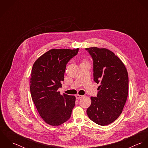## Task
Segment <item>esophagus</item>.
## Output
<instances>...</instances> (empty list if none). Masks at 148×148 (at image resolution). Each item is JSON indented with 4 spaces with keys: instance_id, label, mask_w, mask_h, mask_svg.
<instances>
[{
    "instance_id": "obj_1",
    "label": "esophagus",
    "mask_w": 148,
    "mask_h": 148,
    "mask_svg": "<svg viewBox=\"0 0 148 148\" xmlns=\"http://www.w3.org/2000/svg\"><path fill=\"white\" fill-rule=\"evenodd\" d=\"M83 97V96H82V95H77L76 96V98L77 99H81V98H82Z\"/></svg>"
}]
</instances>
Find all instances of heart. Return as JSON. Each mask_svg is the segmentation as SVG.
I'll list each match as a JSON object with an SVG mask.
<instances>
[{"mask_svg":"<svg viewBox=\"0 0 148 148\" xmlns=\"http://www.w3.org/2000/svg\"><path fill=\"white\" fill-rule=\"evenodd\" d=\"M85 63V62H84V63Z\"/></svg>","mask_w":148,"mask_h":148,"instance_id":"obj_1","label":"heart"}]
</instances>
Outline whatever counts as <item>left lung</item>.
I'll list each match as a JSON object with an SVG mask.
<instances>
[{
	"instance_id": "obj_1",
	"label": "left lung",
	"mask_w": 148,
	"mask_h": 148,
	"mask_svg": "<svg viewBox=\"0 0 148 148\" xmlns=\"http://www.w3.org/2000/svg\"><path fill=\"white\" fill-rule=\"evenodd\" d=\"M93 64V80L100 86L97 97H91L87 109L89 119L104 126L114 121L122 113L128 94V74L121 60L106 48H85Z\"/></svg>"
}]
</instances>
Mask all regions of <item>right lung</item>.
Returning a JSON list of instances; mask_svg holds the SVG:
<instances>
[{"mask_svg": "<svg viewBox=\"0 0 148 148\" xmlns=\"http://www.w3.org/2000/svg\"><path fill=\"white\" fill-rule=\"evenodd\" d=\"M79 50L52 49L33 65L30 79L32 99L40 116L49 125L59 126L68 121L75 106L74 96L61 95L58 90L62 87L66 64Z\"/></svg>", "mask_w": 148, "mask_h": 148, "instance_id": "right-lung-1", "label": "right lung"}]
</instances>
